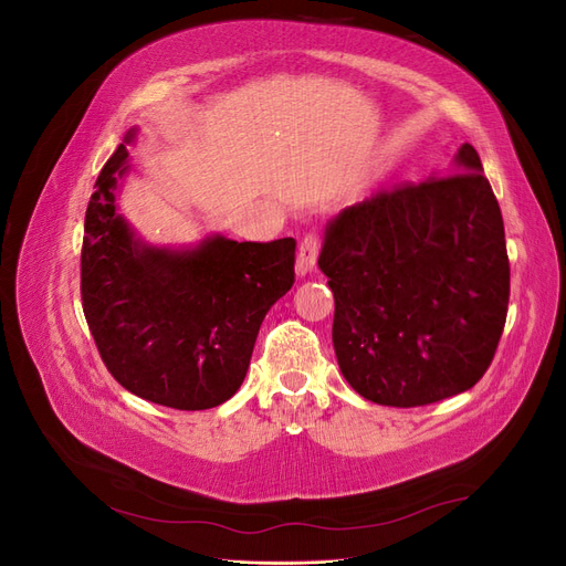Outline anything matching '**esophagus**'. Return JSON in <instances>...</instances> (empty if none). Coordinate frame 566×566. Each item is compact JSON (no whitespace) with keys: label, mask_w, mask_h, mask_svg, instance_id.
<instances>
[{"label":"esophagus","mask_w":566,"mask_h":566,"mask_svg":"<svg viewBox=\"0 0 566 566\" xmlns=\"http://www.w3.org/2000/svg\"><path fill=\"white\" fill-rule=\"evenodd\" d=\"M318 250H321L318 235H314V233L306 235L304 241L300 243V250H297V271L300 273H306V271H312L316 266Z\"/></svg>","instance_id":"34e87169"}]
</instances>
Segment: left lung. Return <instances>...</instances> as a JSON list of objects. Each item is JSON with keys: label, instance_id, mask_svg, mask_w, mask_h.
<instances>
[{"label": "left lung", "instance_id": "left-lung-1", "mask_svg": "<svg viewBox=\"0 0 566 566\" xmlns=\"http://www.w3.org/2000/svg\"><path fill=\"white\" fill-rule=\"evenodd\" d=\"M318 269L335 297L333 347L364 399L413 408L479 382L503 335L510 262L482 160L462 144L449 177L399 186L333 217Z\"/></svg>", "mask_w": 566, "mask_h": 566}]
</instances>
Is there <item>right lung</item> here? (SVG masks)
Segmentation results:
<instances>
[{"label":"right lung","mask_w":566,"mask_h":566,"mask_svg":"<svg viewBox=\"0 0 566 566\" xmlns=\"http://www.w3.org/2000/svg\"><path fill=\"white\" fill-rule=\"evenodd\" d=\"M134 136L101 169L84 217L82 310L127 391L177 410L214 408L243 385L266 312L295 283V241H142L115 202Z\"/></svg>","instance_id":"right-lung-1"}]
</instances>
